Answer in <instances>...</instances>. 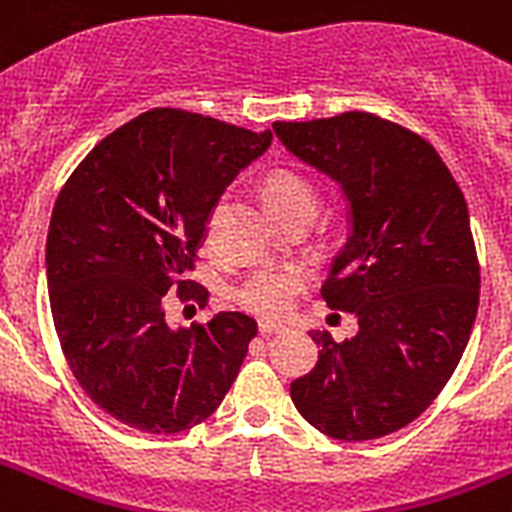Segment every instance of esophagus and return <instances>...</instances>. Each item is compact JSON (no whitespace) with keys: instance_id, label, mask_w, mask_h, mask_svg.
I'll use <instances>...</instances> for the list:
<instances>
[{"instance_id":"esophagus-1","label":"esophagus","mask_w":512,"mask_h":512,"mask_svg":"<svg viewBox=\"0 0 512 512\" xmlns=\"http://www.w3.org/2000/svg\"><path fill=\"white\" fill-rule=\"evenodd\" d=\"M257 327H260V335H273V332H281V329H284L279 321H268V319L260 321Z\"/></svg>"}]
</instances>
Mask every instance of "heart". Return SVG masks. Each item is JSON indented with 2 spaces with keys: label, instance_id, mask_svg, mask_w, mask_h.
<instances>
[{
  "label": "heart",
  "instance_id": "b5f03b06",
  "mask_svg": "<svg viewBox=\"0 0 512 512\" xmlns=\"http://www.w3.org/2000/svg\"><path fill=\"white\" fill-rule=\"evenodd\" d=\"M263 199L276 220L287 215H316L319 191L297 172H273L263 183ZM305 287V273L295 265H265L239 289V303L260 316H284Z\"/></svg>",
  "mask_w": 512,
  "mask_h": 512
}]
</instances>
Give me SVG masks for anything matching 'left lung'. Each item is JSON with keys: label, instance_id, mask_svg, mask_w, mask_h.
<instances>
[{"label": "left lung", "instance_id": "1", "mask_svg": "<svg viewBox=\"0 0 512 512\" xmlns=\"http://www.w3.org/2000/svg\"><path fill=\"white\" fill-rule=\"evenodd\" d=\"M273 132L348 201V239L321 297L358 316L345 342L313 329L319 361L292 382V401L340 441L396 433L433 404L476 324L481 271L465 196L428 140L380 116L348 111Z\"/></svg>", "mask_w": 512, "mask_h": 512}]
</instances>
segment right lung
<instances>
[{
	"mask_svg": "<svg viewBox=\"0 0 512 512\" xmlns=\"http://www.w3.org/2000/svg\"><path fill=\"white\" fill-rule=\"evenodd\" d=\"M273 132L154 108L92 148L68 177L47 233V289L60 348L95 404L143 433H180L223 404L255 319L223 311L170 327L167 292L191 289L212 209Z\"/></svg>",
	"mask_w": 512,
	"mask_h": 512,
	"instance_id": "1",
	"label": "right lung"
}]
</instances>
